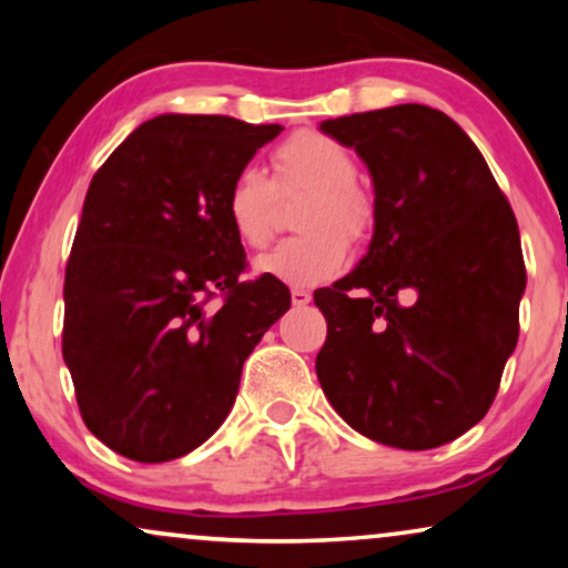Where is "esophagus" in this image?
<instances>
[{
    "instance_id": "esophagus-1",
    "label": "esophagus",
    "mask_w": 568,
    "mask_h": 568,
    "mask_svg": "<svg viewBox=\"0 0 568 568\" xmlns=\"http://www.w3.org/2000/svg\"><path fill=\"white\" fill-rule=\"evenodd\" d=\"M291 302H293V306H306L312 302V293L304 291V288H293L291 291Z\"/></svg>"
}]
</instances>
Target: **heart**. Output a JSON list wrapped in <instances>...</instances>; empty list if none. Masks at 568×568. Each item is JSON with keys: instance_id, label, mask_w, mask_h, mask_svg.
Masks as SVG:
<instances>
[{"instance_id": "obj_1", "label": "heart", "mask_w": 568, "mask_h": 568, "mask_svg": "<svg viewBox=\"0 0 568 568\" xmlns=\"http://www.w3.org/2000/svg\"><path fill=\"white\" fill-rule=\"evenodd\" d=\"M275 181L262 168L245 165L226 189V219L247 247H266L277 232V192L312 189L298 213L302 234L258 258L256 270L285 285L312 288L336 277L349 258V241L374 226V205L355 186V160L331 135L317 130L293 133L275 149Z\"/></svg>"}]
</instances>
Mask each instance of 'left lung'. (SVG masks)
<instances>
[{
    "instance_id": "obj_1",
    "label": "left lung",
    "mask_w": 568,
    "mask_h": 568,
    "mask_svg": "<svg viewBox=\"0 0 568 568\" xmlns=\"http://www.w3.org/2000/svg\"><path fill=\"white\" fill-rule=\"evenodd\" d=\"M321 130L366 162L376 200L366 256L315 291L328 323L317 379L366 438L438 448L484 419L518 344V221L470 135L438 109L400 103Z\"/></svg>"
}]
</instances>
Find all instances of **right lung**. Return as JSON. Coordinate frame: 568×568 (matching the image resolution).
<instances>
[{"label": "right lung", "mask_w": 568, "mask_h": 568, "mask_svg": "<svg viewBox=\"0 0 568 568\" xmlns=\"http://www.w3.org/2000/svg\"><path fill=\"white\" fill-rule=\"evenodd\" d=\"M280 130L162 114L90 181L63 283V361L84 425L128 459L171 462L211 438L247 355L291 306L275 277L240 283L245 251L224 207L232 175Z\"/></svg>", "instance_id": "obj_1"}]
</instances>
